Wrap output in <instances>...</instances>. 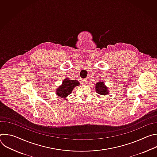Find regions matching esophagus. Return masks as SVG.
Instances as JSON below:
<instances>
[{
	"mask_svg": "<svg viewBox=\"0 0 157 157\" xmlns=\"http://www.w3.org/2000/svg\"><path fill=\"white\" fill-rule=\"evenodd\" d=\"M82 81H83V83H84V84H87V79H82Z\"/></svg>",
	"mask_w": 157,
	"mask_h": 157,
	"instance_id": "esophagus-1",
	"label": "esophagus"
}]
</instances>
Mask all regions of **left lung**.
Listing matches in <instances>:
<instances>
[{"label": "left lung", "mask_w": 157, "mask_h": 157, "mask_svg": "<svg viewBox=\"0 0 157 157\" xmlns=\"http://www.w3.org/2000/svg\"><path fill=\"white\" fill-rule=\"evenodd\" d=\"M96 92L101 95H106L107 93V87L104 85L103 82H98L96 85Z\"/></svg>", "instance_id": "8db88e82"}]
</instances>
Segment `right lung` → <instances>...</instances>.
I'll return each mask as SVG.
<instances>
[{
  "mask_svg": "<svg viewBox=\"0 0 157 157\" xmlns=\"http://www.w3.org/2000/svg\"><path fill=\"white\" fill-rule=\"evenodd\" d=\"M79 84L76 80H70L68 78L64 79L62 85L56 90V94L60 98H66L70 95L73 91V89Z\"/></svg>",
  "mask_w": 157,
  "mask_h": 157,
  "instance_id": "right-lung-1",
  "label": "right lung"
}]
</instances>
